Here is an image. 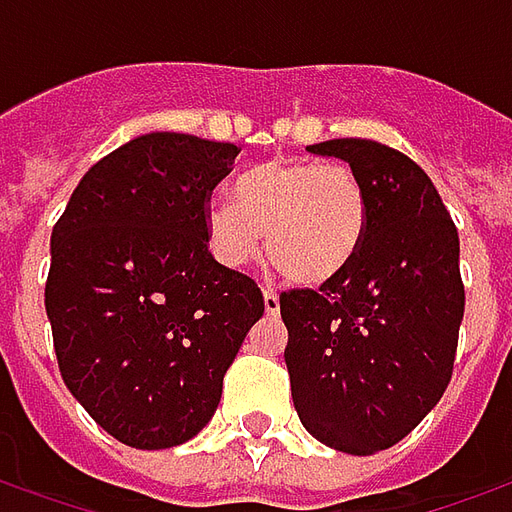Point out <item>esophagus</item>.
<instances>
[{
  "label": "esophagus",
  "mask_w": 512,
  "mask_h": 512,
  "mask_svg": "<svg viewBox=\"0 0 512 512\" xmlns=\"http://www.w3.org/2000/svg\"><path fill=\"white\" fill-rule=\"evenodd\" d=\"M263 301H266V312H268V315H277V312H279L277 290H271V288L263 290Z\"/></svg>",
  "instance_id": "esophagus-1"
}]
</instances>
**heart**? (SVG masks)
Listing matches in <instances>:
<instances>
[{
  "instance_id": "b5f03b06",
  "label": "heart",
  "mask_w": 512,
  "mask_h": 512,
  "mask_svg": "<svg viewBox=\"0 0 512 512\" xmlns=\"http://www.w3.org/2000/svg\"><path fill=\"white\" fill-rule=\"evenodd\" d=\"M370 200L362 178L345 164L271 158L235 180V202L216 197L205 208L213 257L244 268L263 252L293 285L340 277L365 244Z\"/></svg>"
}]
</instances>
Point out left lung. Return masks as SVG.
Returning <instances> with one entry per match:
<instances>
[{"mask_svg": "<svg viewBox=\"0 0 512 512\" xmlns=\"http://www.w3.org/2000/svg\"><path fill=\"white\" fill-rule=\"evenodd\" d=\"M307 150L351 164L370 222L340 277L279 296L293 406L326 447L373 455L417 428L450 384L466 304L458 230L422 167L395 147L329 139Z\"/></svg>", "mask_w": 512, "mask_h": 512, "instance_id": "obj_1", "label": "left lung"}]
</instances>
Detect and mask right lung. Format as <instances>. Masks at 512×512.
<instances>
[{
  "mask_svg": "<svg viewBox=\"0 0 512 512\" xmlns=\"http://www.w3.org/2000/svg\"><path fill=\"white\" fill-rule=\"evenodd\" d=\"M241 147L136 136L79 180L51 230L46 315L62 381L136 450L194 439L266 301L208 252L205 208Z\"/></svg>",
  "mask_w": 512,
  "mask_h": 512,
  "instance_id": "1",
  "label": "right lung"
}]
</instances>
